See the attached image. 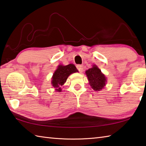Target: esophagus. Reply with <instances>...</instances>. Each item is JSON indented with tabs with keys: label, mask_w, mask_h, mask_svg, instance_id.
Here are the masks:
<instances>
[{
	"label": "esophagus",
	"mask_w": 146,
	"mask_h": 146,
	"mask_svg": "<svg viewBox=\"0 0 146 146\" xmlns=\"http://www.w3.org/2000/svg\"><path fill=\"white\" fill-rule=\"evenodd\" d=\"M77 68H78V70L80 71V72H82L83 70H84V66L82 65H79L77 66Z\"/></svg>",
	"instance_id": "34e87169"
}]
</instances>
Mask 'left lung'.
Instances as JSON below:
<instances>
[{"instance_id": "left-lung-1", "label": "left lung", "mask_w": 146, "mask_h": 146, "mask_svg": "<svg viewBox=\"0 0 146 146\" xmlns=\"http://www.w3.org/2000/svg\"><path fill=\"white\" fill-rule=\"evenodd\" d=\"M85 73L88 77L89 84L94 91H99L104 88L106 85V77L96 65H93V67L86 70Z\"/></svg>"}]
</instances>
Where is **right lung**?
Here are the masks:
<instances>
[{
  "instance_id": "add662e5",
  "label": "right lung",
  "mask_w": 146,
  "mask_h": 146,
  "mask_svg": "<svg viewBox=\"0 0 146 146\" xmlns=\"http://www.w3.org/2000/svg\"><path fill=\"white\" fill-rule=\"evenodd\" d=\"M78 72L75 65L70 64L67 65H59L53 73L52 78V84L57 92H61V86L64 84L71 74Z\"/></svg>"
}]
</instances>
